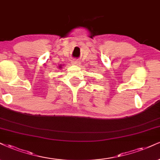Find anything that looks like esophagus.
I'll use <instances>...</instances> for the list:
<instances>
[{
	"instance_id": "esophagus-1",
	"label": "esophagus",
	"mask_w": 160,
	"mask_h": 160,
	"mask_svg": "<svg viewBox=\"0 0 160 160\" xmlns=\"http://www.w3.org/2000/svg\"><path fill=\"white\" fill-rule=\"evenodd\" d=\"M72 64H74V65H79L81 64V62H79V61H78V59H76L74 62H72Z\"/></svg>"
}]
</instances>
